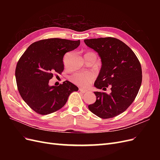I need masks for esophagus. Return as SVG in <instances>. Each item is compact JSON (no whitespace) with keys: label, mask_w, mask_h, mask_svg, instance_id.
Listing matches in <instances>:
<instances>
[{"label":"esophagus","mask_w":160,"mask_h":160,"mask_svg":"<svg viewBox=\"0 0 160 160\" xmlns=\"http://www.w3.org/2000/svg\"><path fill=\"white\" fill-rule=\"evenodd\" d=\"M79 91H80V92H81L82 93H88V91H86V90L82 89V88H80Z\"/></svg>","instance_id":"34e87169"}]
</instances>
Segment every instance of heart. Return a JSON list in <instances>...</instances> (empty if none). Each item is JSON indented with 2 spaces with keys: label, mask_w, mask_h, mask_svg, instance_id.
Instances as JSON below:
<instances>
[{
  "label": "heart",
  "mask_w": 160,
  "mask_h": 160,
  "mask_svg": "<svg viewBox=\"0 0 160 160\" xmlns=\"http://www.w3.org/2000/svg\"><path fill=\"white\" fill-rule=\"evenodd\" d=\"M95 77L92 74L75 73L71 77V81L75 85L86 88L93 82Z\"/></svg>",
  "instance_id": "1"
}]
</instances>
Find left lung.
Here are the masks:
<instances>
[{
  "label": "left lung",
  "instance_id": "8db88e82",
  "mask_svg": "<svg viewBox=\"0 0 160 160\" xmlns=\"http://www.w3.org/2000/svg\"><path fill=\"white\" fill-rule=\"evenodd\" d=\"M87 46L98 52L102 66L94 85L111 93L94 92L95 103L88 106L92 113L102 119L119 115L131 105L142 81V66L133 51L123 42L113 37L85 39Z\"/></svg>",
  "mask_w": 160,
  "mask_h": 160
}]
</instances>
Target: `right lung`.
Segmentation results:
<instances>
[{"mask_svg": "<svg viewBox=\"0 0 160 160\" xmlns=\"http://www.w3.org/2000/svg\"><path fill=\"white\" fill-rule=\"evenodd\" d=\"M80 40L52 38L33 42L19 59L15 69L17 88L22 99L40 115H47L62 108L69 95L78 88L68 81L59 86H49L55 72L64 70L63 57L75 49Z\"/></svg>", "mask_w": 160, "mask_h": 160, "instance_id": "right-lung-1", "label": "right lung"}]
</instances>
